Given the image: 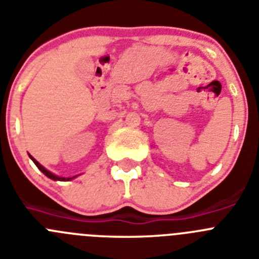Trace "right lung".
I'll list each match as a JSON object with an SVG mask.
<instances>
[{"mask_svg": "<svg viewBox=\"0 0 259 259\" xmlns=\"http://www.w3.org/2000/svg\"><path fill=\"white\" fill-rule=\"evenodd\" d=\"M29 157H31V155H29ZM31 159H32V161H33V162H35V164H36V166H37L38 170H40L41 172L44 174V175H47L48 178H50V179H53V180H61V182H66V180H71V179H72V178H68V179H66V178H59V176L54 175V174H52V172H50V171H48L47 168H44V167L41 166V164L38 163L37 161H36L35 158H32V157H31Z\"/></svg>", "mask_w": 259, "mask_h": 259, "instance_id": "add662e5", "label": "right lung"}]
</instances>
